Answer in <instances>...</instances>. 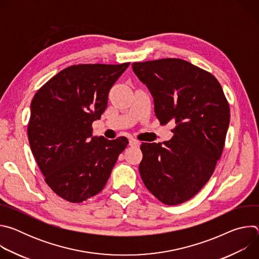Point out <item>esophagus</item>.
<instances>
[{
    "instance_id": "34e87169",
    "label": "esophagus",
    "mask_w": 259,
    "mask_h": 259,
    "mask_svg": "<svg viewBox=\"0 0 259 259\" xmlns=\"http://www.w3.org/2000/svg\"><path fill=\"white\" fill-rule=\"evenodd\" d=\"M129 145L130 146H134V147H137V146H139L140 145V141H138L137 139H130L129 140Z\"/></svg>"
}]
</instances>
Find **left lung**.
I'll list each match as a JSON object with an SVG mask.
<instances>
[{
	"label": "left lung",
	"mask_w": 259,
	"mask_h": 259,
	"mask_svg": "<svg viewBox=\"0 0 259 259\" xmlns=\"http://www.w3.org/2000/svg\"><path fill=\"white\" fill-rule=\"evenodd\" d=\"M132 68L152 93L160 124L175 123L170 140L142 142L141 179L162 203H184L207 183L223 154L229 102L212 73L183 59L133 62Z\"/></svg>",
	"instance_id": "obj_1"
}]
</instances>
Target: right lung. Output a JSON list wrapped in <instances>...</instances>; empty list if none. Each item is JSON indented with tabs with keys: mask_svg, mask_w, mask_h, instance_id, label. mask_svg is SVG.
<instances>
[{
	"mask_svg": "<svg viewBox=\"0 0 259 259\" xmlns=\"http://www.w3.org/2000/svg\"><path fill=\"white\" fill-rule=\"evenodd\" d=\"M130 62L75 64L60 70L34 94L27 136L46 183L60 198L81 203L100 193L119 155L124 136H92L108 92Z\"/></svg>",
	"mask_w": 259,
	"mask_h": 259,
	"instance_id": "1",
	"label": "right lung"
}]
</instances>
